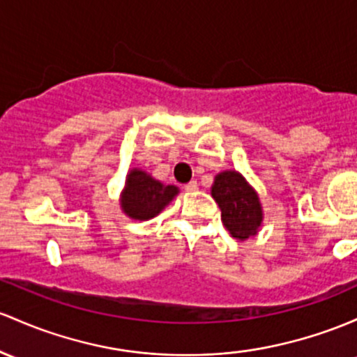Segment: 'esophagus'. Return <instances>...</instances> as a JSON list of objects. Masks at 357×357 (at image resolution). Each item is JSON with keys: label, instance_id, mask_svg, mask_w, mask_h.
<instances>
[{"label": "esophagus", "instance_id": "obj_1", "mask_svg": "<svg viewBox=\"0 0 357 357\" xmlns=\"http://www.w3.org/2000/svg\"><path fill=\"white\" fill-rule=\"evenodd\" d=\"M198 190V183L197 181H190L188 185H185V191H190V193H193V191Z\"/></svg>", "mask_w": 357, "mask_h": 357}]
</instances>
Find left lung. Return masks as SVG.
Here are the masks:
<instances>
[{
  "label": "left lung",
  "instance_id": "8db88e82",
  "mask_svg": "<svg viewBox=\"0 0 357 357\" xmlns=\"http://www.w3.org/2000/svg\"><path fill=\"white\" fill-rule=\"evenodd\" d=\"M211 197L222 210V222L230 236L245 241L256 236L262 223V206L256 190L237 171L215 176Z\"/></svg>",
  "mask_w": 357,
  "mask_h": 357
}]
</instances>
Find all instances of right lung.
I'll return each mask as SVG.
<instances>
[{"mask_svg": "<svg viewBox=\"0 0 357 357\" xmlns=\"http://www.w3.org/2000/svg\"><path fill=\"white\" fill-rule=\"evenodd\" d=\"M179 193L178 186L162 185L142 169H132L125 179L120 205L134 220H149L159 215Z\"/></svg>", "mask_w": 357, "mask_h": 357, "instance_id": "1", "label": "right lung"}]
</instances>
